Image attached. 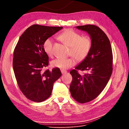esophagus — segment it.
<instances>
[{
  "label": "esophagus",
  "mask_w": 129,
  "mask_h": 129,
  "mask_svg": "<svg viewBox=\"0 0 129 129\" xmlns=\"http://www.w3.org/2000/svg\"><path fill=\"white\" fill-rule=\"evenodd\" d=\"M67 72L66 71H65V70H61V73H62V74H65L66 73H67Z\"/></svg>",
  "instance_id": "obj_1"
}]
</instances>
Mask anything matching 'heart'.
Instances as JSON below:
<instances>
[{
    "label": "heart",
    "instance_id": "obj_1",
    "mask_svg": "<svg viewBox=\"0 0 129 129\" xmlns=\"http://www.w3.org/2000/svg\"><path fill=\"white\" fill-rule=\"evenodd\" d=\"M58 38L66 45L70 47L69 55L75 57L78 62L84 60L90 52L91 40L89 37H82L79 33L69 29L61 33ZM43 47L47 55L52 57L53 55V40L51 38L45 40ZM75 64L76 60L73 57L56 58L52 60L51 63L53 67L62 70L69 69Z\"/></svg>",
    "mask_w": 129,
    "mask_h": 129
}]
</instances>
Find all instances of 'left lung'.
I'll return each instance as SVG.
<instances>
[{
	"instance_id": "1",
	"label": "left lung",
	"mask_w": 129,
	"mask_h": 129,
	"mask_svg": "<svg viewBox=\"0 0 129 129\" xmlns=\"http://www.w3.org/2000/svg\"><path fill=\"white\" fill-rule=\"evenodd\" d=\"M76 28L87 32L91 40L88 55L70 72L73 77L71 95L77 102L84 104L97 98L106 86L112 72L113 55L110 41L99 27L87 24ZM78 70L89 73L82 76Z\"/></svg>"
}]
</instances>
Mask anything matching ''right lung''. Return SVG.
I'll return each mask as SVG.
<instances>
[{"label":"right lung","instance_id":"1","mask_svg":"<svg viewBox=\"0 0 129 129\" xmlns=\"http://www.w3.org/2000/svg\"><path fill=\"white\" fill-rule=\"evenodd\" d=\"M63 28L34 24L20 37L13 52V69L19 88L29 100L40 103L51 94L53 84L62 75L58 68L43 71L49 65L45 40Z\"/></svg>","mask_w":129,"mask_h":129}]
</instances>
